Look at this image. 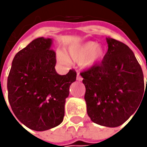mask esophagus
Instances as JSON below:
<instances>
[{
    "instance_id": "34e87169",
    "label": "esophagus",
    "mask_w": 147,
    "mask_h": 147,
    "mask_svg": "<svg viewBox=\"0 0 147 147\" xmlns=\"http://www.w3.org/2000/svg\"><path fill=\"white\" fill-rule=\"evenodd\" d=\"M76 78H77V80H78V81H79V82H80V81H82V78L81 77V75L79 74V73H78Z\"/></svg>"
}]
</instances>
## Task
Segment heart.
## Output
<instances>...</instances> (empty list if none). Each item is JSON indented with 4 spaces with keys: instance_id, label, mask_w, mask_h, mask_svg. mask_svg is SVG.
<instances>
[{
    "instance_id": "obj_1",
    "label": "heart",
    "mask_w": 147,
    "mask_h": 147,
    "mask_svg": "<svg viewBox=\"0 0 147 147\" xmlns=\"http://www.w3.org/2000/svg\"><path fill=\"white\" fill-rule=\"evenodd\" d=\"M58 57L63 64H68L71 59L80 62L83 68H90L104 57V50L94 42H87L71 46L68 49L67 55L59 53Z\"/></svg>"
}]
</instances>
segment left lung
Segmentation results:
<instances>
[{
	"instance_id": "obj_1",
	"label": "left lung",
	"mask_w": 147,
	"mask_h": 147,
	"mask_svg": "<svg viewBox=\"0 0 147 147\" xmlns=\"http://www.w3.org/2000/svg\"><path fill=\"white\" fill-rule=\"evenodd\" d=\"M106 41L108 51L101 63L80 74L86 88L88 116L95 123L115 127L138 110L144 98L145 83L142 69L133 51L115 39Z\"/></svg>"
}]
</instances>
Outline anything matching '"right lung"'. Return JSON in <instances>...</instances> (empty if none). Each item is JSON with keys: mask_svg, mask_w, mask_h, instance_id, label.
Returning a JSON list of instances; mask_svg holds the SVG:
<instances>
[{"mask_svg": "<svg viewBox=\"0 0 147 147\" xmlns=\"http://www.w3.org/2000/svg\"><path fill=\"white\" fill-rule=\"evenodd\" d=\"M51 43V38L38 37L20 51L7 80L8 100L14 115L35 131L48 130L62 123L65 99L76 80L74 69L66 75L56 73Z\"/></svg>", "mask_w": 147, "mask_h": 147, "instance_id": "1", "label": "right lung"}]
</instances>
